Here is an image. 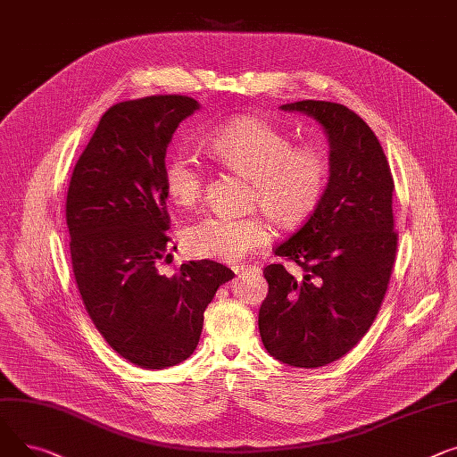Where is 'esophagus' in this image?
I'll return each instance as SVG.
<instances>
[{
  "mask_svg": "<svg viewBox=\"0 0 457 457\" xmlns=\"http://www.w3.org/2000/svg\"><path fill=\"white\" fill-rule=\"evenodd\" d=\"M249 271L256 273L258 267H251V265H236V267H234V273H236L237 277H244V275L249 273Z\"/></svg>",
  "mask_w": 457,
  "mask_h": 457,
  "instance_id": "1",
  "label": "esophagus"
}]
</instances>
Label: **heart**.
<instances>
[{"mask_svg":"<svg viewBox=\"0 0 457 457\" xmlns=\"http://www.w3.org/2000/svg\"><path fill=\"white\" fill-rule=\"evenodd\" d=\"M204 147L227 168L251 179V204L280 228L303 225L328 190V154L317 145H295L289 134L265 120L234 118L213 130ZM164 184L175 206H195L204 190L201 160L187 149L175 151L164 168ZM182 239L194 256L239 262L270 244L271 230L260 213L245 218L212 213L187 225Z\"/></svg>","mask_w":457,"mask_h":457,"instance_id":"obj_1","label":"heart"}]
</instances>
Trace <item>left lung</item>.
<instances>
[{"label":"left lung","mask_w":457,"mask_h":457,"mask_svg":"<svg viewBox=\"0 0 457 457\" xmlns=\"http://www.w3.org/2000/svg\"><path fill=\"white\" fill-rule=\"evenodd\" d=\"M282 111L304 112L325 127L330 182L317 210L275 249L303 277L282 263L263 267L270 289L258 328L273 358L313 369L353 351L380 312L398 244L395 182L378 138L345 104L306 99Z\"/></svg>","instance_id":"1"}]
</instances>
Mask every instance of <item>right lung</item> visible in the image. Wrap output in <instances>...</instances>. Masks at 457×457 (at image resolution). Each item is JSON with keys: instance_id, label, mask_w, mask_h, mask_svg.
I'll return each instance as SVG.
<instances>
[{"instance_id": "right-lung-1", "label": "right lung", "mask_w": 457, "mask_h": 457, "mask_svg": "<svg viewBox=\"0 0 457 457\" xmlns=\"http://www.w3.org/2000/svg\"><path fill=\"white\" fill-rule=\"evenodd\" d=\"M199 103L149 96L111 106L71 173L66 197L71 267L80 299L114 351L142 369L190 358L204 310L234 273L212 260L187 262L168 278L166 151Z\"/></svg>"}]
</instances>
